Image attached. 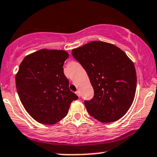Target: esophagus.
Here are the masks:
<instances>
[{"mask_svg":"<svg viewBox=\"0 0 157 157\" xmlns=\"http://www.w3.org/2000/svg\"><path fill=\"white\" fill-rule=\"evenodd\" d=\"M75 93H76V95L78 96V97H80V93H79V91H76Z\"/></svg>","mask_w":157,"mask_h":157,"instance_id":"obj_1","label":"esophagus"}]
</instances>
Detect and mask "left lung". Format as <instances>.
<instances>
[{"instance_id": "8db88e82", "label": "left lung", "mask_w": 157, "mask_h": 157, "mask_svg": "<svg viewBox=\"0 0 157 157\" xmlns=\"http://www.w3.org/2000/svg\"><path fill=\"white\" fill-rule=\"evenodd\" d=\"M72 55L87 72L94 90L85 100L88 113L101 122L115 121L129 110L136 89L133 63L119 47L92 41L73 49Z\"/></svg>"}]
</instances>
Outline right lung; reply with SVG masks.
Listing matches in <instances>:
<instances>
[{
  "mask_svg": "<svg viewBox=\"0 0 157 157\" xmlns=\"http://www.w3.org/2000/svg\"><path fill=\"white\" fill-rule=\"evenodd\" d=\"M67 52L40 50L26 56L15 77L17 92L28 113L38 122L53 124L67 115L78 97L70 90L64 73Z\"/></svg>",
  "mask_w": 157,
  "mask_h": 157,
  "instance_id": "obj_1",
  "label": "right lung"
}]
</instances>
